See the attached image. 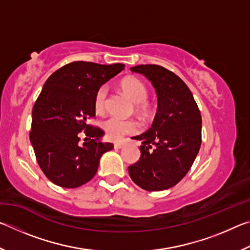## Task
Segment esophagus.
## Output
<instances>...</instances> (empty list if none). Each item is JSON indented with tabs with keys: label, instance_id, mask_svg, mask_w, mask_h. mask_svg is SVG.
I'll return each instance as SVG.
<instances>
[{
	"label": "esophagus",
	"instance_id": "34e87169",
	"mask_svg": "<svg viewBox=\"0 0 250 250\" xmlns=\"http://www.w3.org/2000/svg\"><path fill=\"white\" fill-rule=\"evenodd\" d=\"M125 146V143H122V142H116L115 145H113V146H115V149H121L122 146Z\"/></svg>",
	"mask_w": 250,
	"mask_h": 250
}]
</instances>
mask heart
Listing matches in <instances>:
<instances>
[{"instance_id":"b5f03b06","label":"heart","mask_w":250,"mask_h":250,"mask_svg":"<svg viewBox=\"0 0 250 250\" xmlns=\"http://www.w3.org/2000/svg\"><path fill=\"white\" fill-rule=\"evenodd\" d=\"M121 90L134 103V108L139 113L146 115L149 112L150 104L147 103L149 90L146 83L137 77H126L120 83ZM109 91L107 86H101L97 90L94 100V108L96 113L104 115L107 110ZM103 130L105 137L111 141H119L125 135L137 132L138 124L133 120H124L117 117H110L103 124Z\"/></svg>"}]
</instances>
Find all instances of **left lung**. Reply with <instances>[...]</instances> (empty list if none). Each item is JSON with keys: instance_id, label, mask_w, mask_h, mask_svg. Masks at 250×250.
<instances>
[{"instance_id": "1", "label": "left lung", "mask_w": 250, "mask_h": 250, "mask_svg": "<svg viewBox=\"0 0 250 250\" xmlns=\"http://www.w3.org/2000/svg\"><path fill=\"white\" fill-rule=\"evenodd\" d=\"M131 71L150 80L158 95L151 128L133 137L142 142L140 160L129 174L146 191L174 186L191 168L202 143V117L191 90L179 76L159 65H139Z\"/></svg>"}]
</instances>
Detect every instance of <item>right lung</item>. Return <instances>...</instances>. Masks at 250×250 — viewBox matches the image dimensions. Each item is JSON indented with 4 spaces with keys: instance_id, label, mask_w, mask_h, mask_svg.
<instances>
[{
    "instance_id": "add662e5",
    "label": "right lung",
    "mask_w": 250,
    "mask_h": 250,
    "mask_svg": "<svg viewBox=\"0 0 250 250\" xmlns=\"http://www.w3.org/2000/svg\"><path fill=\"white\" fill-rule=\"evenodd\" d=\"M124 64L73 62L46 80L32 111L29 140L42 171L54 184L75 188L89 182L101 155L113 145L101 142L104 130L87 124L96 116L97 90L124 70ZM90 141L79 145V132Z\"/></svg>"
}]
</instances>
